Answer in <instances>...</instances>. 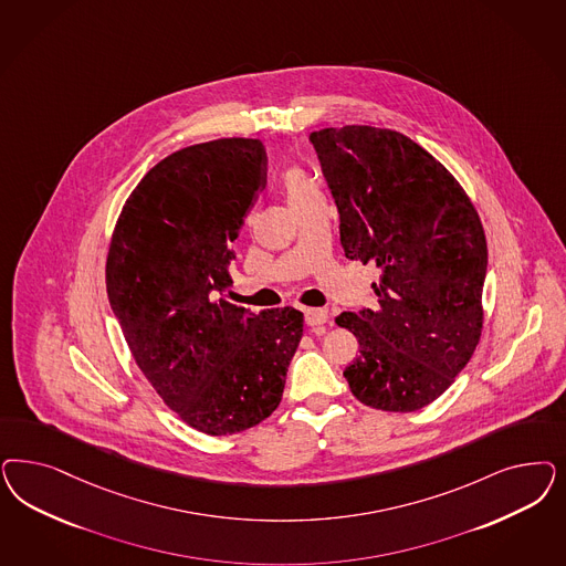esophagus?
<instances>
[{
    "label": "esophagus",
    "mask_w": 566,
    "mask_h": 566,
    "mask_svg": "<svg viewBox=\"0 0 566 566\" xmlns=\"http://www.w3.org/2000/svg\"><path fill=\"white\" fill-rule=\"evenodd\" d=\"M304 318H306V325L318 327V325L327 323L328 312L323 311V308H306L304 311Z\"/></svg>",
    "instance_id": "obj_1"
}]
</instances>
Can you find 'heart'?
Returning <instances> with one entry per match:
<instances>
[{"instance_id": "heart-1", "label": "heart", "mask_w": 566, "mask_h": 566, "mask_svg": "<svg viewBox=\"0 0 566 566\" xmlns=\"http://www.w3.org/2000/svg\"><path fill=\"white\" fill-rule=\"evenodd\" d=\"M283 187H285V193H287L290 203L304 200V198H308V196L318 193L316 185H314L311 177L306 175V170L300 168V166H292V168H287V170L283 172Z\"/></svg>"}]
</instances>
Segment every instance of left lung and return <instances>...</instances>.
Instances as JSON below:
<instances>
[{"label": "left lung", "mask_w": 566, "mask_h": 566, "mask_svg": "<svg viewBox=\"0 0 566 566\" xmlns=\"http://www.w3.org/2000/svg\"><path fill=\"white\" fill-rule=\"evenodd\" d=\"M311 142L346 258L379 269V308L335 318L360 346L344 377L366 406L415 412L454 384L481 339L483 224L454 175L398 130L346 125Z\"/></svg>", "instance_id": "left-lung-1"}]
</instances>
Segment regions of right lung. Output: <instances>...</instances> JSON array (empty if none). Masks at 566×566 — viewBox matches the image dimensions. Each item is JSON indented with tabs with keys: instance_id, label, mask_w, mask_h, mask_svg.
I'll return each instance as SVG.
<instances>
[{
	"instance_id": "obj_1",
	"label": "right lung",
	"mask_w": 566,
	"mask_h": 566,
	"mask_svg": "<svg viewBox=\"0 0 566 566\" xmlns=\"http://www.w3.org/2000/svg\"><path fill=\"white\" fill-rule=\"evenodd\" d=\"M264 185L260 139L182 147L133 189L109 239L106 290L128 349L166 406L208 436L273 415L304 331L292 306L252 312L219 295Z\"/></svg>"
}]
</instances>
